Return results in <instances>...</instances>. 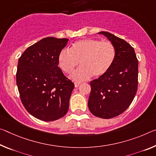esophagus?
Wrapping results in <instances>:
<instances>
[{"label":"esophagus","instance_id":"obj_1","mask_svg":"<svg viewBox=\"0 0 156 156\" xmlns=\"http://www.w3.org/2000/svg\"><path fill=\"white\" fill-rule=\"evenodd\" d=\"M80 83H74V85H75V87H78L79 85H80Z\"/></svg>","mask_w":156,"mask_h":156}]
</instances>
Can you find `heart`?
Returning <instances> with one entry per match:
<instances>
[{
	"instance_id": "1",
	"label": "heart",
	"mask_w": 156,
	"mask_h": 156,
	"mask_svg": "<svg viewBox=\"0 0 156 156\" xmlns=\"http://www.w3.org/2000/svg\"><path fill=\"white\" fill-rule=\"evenodd\" d=\"M116 55L115 48L109 41L85 39L76 41L69 49L59 54L58 64L66 73H70L80 62V67L73 71L70 78L76 82L87 80L93 76L99 78L110 70Z\"/></svg>"
}]
</instances>
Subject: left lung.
I'll return each mask as SVG.
<instances>
[{
  "mask_svg": "<svg viewBox=\"0 0 156 156\" xmlns=\"http://www.w3.org/2000/svg\"><path fill=\"white\" fill-rule=\"evenodd\" d=\"M104 34L115 48L116 55L110 70L90 82L88 108L92 115L111 119L121 115L134 99L138 85V60L134 48L125 40L108 32Z\"/></svg>",
  "mask_w": 156,
  "mask_h": 156,
  "instance_id": "obj_1",
  "label": "left lung"
}]
</instances>
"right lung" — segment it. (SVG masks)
I'll return each mask as SVG.
<instances>
[{
  "mask_svg": "<svg viewBox=\"0 0 156 156\" xmlns=\"http://www.w3.org/2000/svg\"><path fill=\"white\" fill-rule=\"evenodd\" d=\"M68 39L46 37L19 59L16 85L26 110L38 119L52 122L65 116L74 84L58 66V56Z\"/></svg>",
  "mask_w": 156,
  "mask_h": 156,
  "instance_id": "add662e5",
  "label": "right lung"
}]
</instances>
